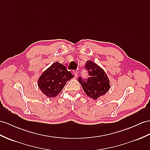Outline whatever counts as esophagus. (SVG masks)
Instances as JSON below:
<instances>
[{
  "instance_id": "1",
  "label": "esophagus",
  "mask_w": 150,
  "mask_h": 150,
  "mask_svg": "<svg viewBox=\"0 0 150 150\" xmlns=\"http://www.w3.org/2000/svg\"><path fill=\"white\" fill-rule=\"evenodd\" d=\"M78 71H75L74 72V74L75 77H76V76H78Z\"/></svg>"
}]
</instances>
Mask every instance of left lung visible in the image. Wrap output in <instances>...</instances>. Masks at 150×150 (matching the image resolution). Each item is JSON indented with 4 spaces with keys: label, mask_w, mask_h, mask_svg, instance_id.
Returning a JSON list of instances; mask_svg holds the SVG:
<instances>
[{
    "label": "left lung",
    "mask_w": 150,
    "mask_h": 150,
    "mask_svg": "<svg viewBox=\"0 0 150 150\" xmlns=\"http://www.w3.org/2000/svg\"><path fill=\"white\" fill-rule=\"evenodd\" d=\"M85 69L88 72L86 79L78 78L84 92L89 97L96 100L104 96L110 88V81L107 74L100 67L91 60H88Z\"/></svg>",
    "instance_id": "obj_1"
}]
</instances>
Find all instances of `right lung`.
<instances>
[{
  "label": "right lung",
  "instance_id": "obj_1",
  "mask_svg": "<svg viewBox=\"0 0 150 150\" xmlns=\"http://www.w3.org/2000/svg\"><path fill=\"white\" fill-rule=\"evenodd\" d=\"M73 76L65 65L56 62L42 72L38 79V86L47 97H54Z\"/></svg>",
  "mask_w": 150,
  "mask_h": 150
}]
</instances>
